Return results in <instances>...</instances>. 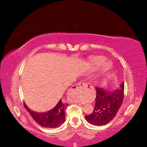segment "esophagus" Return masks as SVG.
<instances>
[{"instance_id": "34e87169", "label": "esophagus", "mask_w": 147, "mask_h": 147, "mask_svg": "<svg viewBox=\"0 0 147 147\" xmlns=\"http://www.w3.org/2000/svg\"><path fill=\"white\" fill-rule=\"evenodd\" d=\"M87 87H88V85H87L86 83H83V82H80L79 83H77L75 84L73 87H72V88L71 89V91H76V90H81L82 88H86Z\"/></svg>"}]
</instances>
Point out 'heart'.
Segmentation results:
<instances>
[{
	"instance_id": "heart-1",
	"label": "heart",
	"mask_w": 147,
	"mask_h": 147,
	"mask_svg": "<svg viewBox=\"0 0 147 147\" xmlns=\"http://www.w3.org/2000/svg\"><path fill=\"white\" fill-rule=\"evenodd\" d=\"M105 58L102 56H92L88 59L89 64L92 67L96 68L100 65L98 73L96 74L95 78L96 82H98L101 77L106 75L112 67V64L111 61H106L103 62ZM76 100L80 102H85V100L82 98H77Z\"/></svg>"
}]
</instances>
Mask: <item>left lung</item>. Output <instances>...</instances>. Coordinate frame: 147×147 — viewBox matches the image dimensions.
Returning <instances> with one entry per match:
<instances>
[{"mask_svg":"<svg viewBox=\"0 0 147 147\" xmlns=\"http://www.w3.org/2000/svg\"><path fill=\"white\" fill-rule=\"evenodd\" d=\"M95 105L92 113L85 115V119L95 126H103L113 119L123 104L124 98V82L117 89L96 87Z\"/></svg>","mask_w":147,"mask_h":147,"instance_id":"8db88e82","label":"left lung"}]
</instances>
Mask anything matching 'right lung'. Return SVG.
Listing matches in <instances>:
<instances>
[{"label": "right lung", "mask_w": 147, "mask_h": 147, "mask_svg": "<svg viewBox=\"0 0 147 147\" xmlns=\"http://www.w3.org/2000/svg\"><path fill=\"white\" fill-rule=\"evenodd\" d=\"M24 105L33 120L41 126L48 128H55L65 122V111L67 104L62 102L61 99L51 110L42 113L31 110L28 107L25 103H24Z\"/></svg>", "instance_id": "right-lung-1"}]
</instances>
